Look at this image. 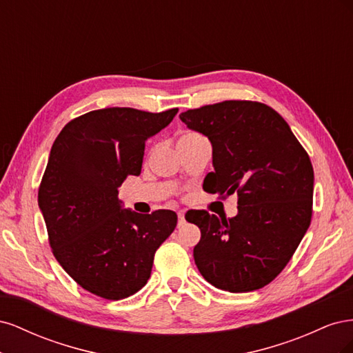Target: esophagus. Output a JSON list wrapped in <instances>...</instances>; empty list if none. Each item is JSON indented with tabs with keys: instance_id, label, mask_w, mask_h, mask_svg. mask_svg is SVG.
<instances>
[{
	"instance_id": "esophagus-1",
	"label": "esophagus",
	"mask_w": 353,
	"mask_h": 353,
	"mask_svg": "<svg viewBox=\"0 0 353 353\" xmlns=\"http://www.w3.org/2000/svg\"><path fill=\"white\" fill-rule=\"evenodd\" d=\"M185 223V218H184V213L179 212L178 213V228H181Z\"/></svg>"
}]
</instances>
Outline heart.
I'll return each mask as SVG.
<instances>
[{
  "mask_svg": "<svg viewBox=\"0 0 353 353\" xmlns=\"http://www.w3.org/2000/svg\"><path fill=\"white\" fill-rule=\"evenodd\" d=\"M196 138H201V135H200V134H197V132L190 131V132H185V134H183V137L179 138V141H185V140H196Z\"/></svg>",
  "mask_w": 353,
  "mask_h": 353,
  "instance_id": "heart-1",
  "label": "heart"
}]
</instances>
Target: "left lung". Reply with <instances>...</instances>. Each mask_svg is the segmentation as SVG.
Listing matches in <instances>:
<instances>
[{"instance_id":"obj_1","label":"left lung","mask_w":353,"mask_h":353,"mask_svg":"<svg viewBox=\"0 0 353 353\" xmlns=\"http://www.w3.org/2000/svg\"><path fill=\"white\" fill-rule=\"evenodd\" d=\"M179 119L212 143L215 170L203 190L239 197L234 218L219 221L206 210L185 215L201 232L193 252L197 268L221 290H258L285 268L311 223V159L263 103L227 100L183 112Z\"/></svg>"}]
</instances>
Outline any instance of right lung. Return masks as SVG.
<instances>
[{
	"instance_id": "obj_1",
	"label": "right lung",
	"mask_w": 353,
	"mask_h": 353,
	"mask_svg": "<svg viewBox=\"0 0 353 353\" xmlns=\"http://www.w3.org/2000/svg\"><path fill=\"white\" fill-rule=\"evenodd\" d=\"M176 113L92 110L72 119L51 147L38 190L48 241L63 270L95 296L121 301L141 290L176 227L172 210L141 215L117 199L126 176L141 174L147 138Z\"/></svg>"
}]
</instances>
